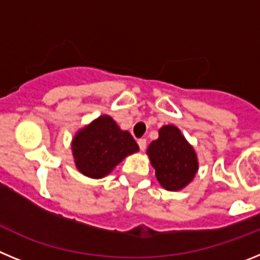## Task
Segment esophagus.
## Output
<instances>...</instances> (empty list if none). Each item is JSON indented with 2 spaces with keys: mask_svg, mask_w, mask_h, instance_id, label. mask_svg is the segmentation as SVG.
I'll return each instance as SVG.
<instances>
[{
  "mask_svg": "<svg viewBox=\"0 0 260 260\" xmlns=\"http://www.w3.org/2000/svg\"><path fill=\"white\" fill-rule=\"evenodd\" d=\"M138 144H139V148H141L142 151L146 150V147H147V141L144 139V138H141L139 141H138Z\"/></svg>",
  "mask_w": 260,
  "mask_h": 260,
  "instance_id": "esophagus-1",
  "label": "esophagus"
}]
</instances>
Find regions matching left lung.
I'll return each mask as SVG.
<instances>
[{"mask_svg": "<svg viewBox=\"0 0 260 260\" xmlns=\"http://www.w3.org/2000/svg\"><path fill=\"white\" fill-rule=\"evenodd\" d=\"M147 153L160 185L171 191L185 187L198 171L194 148L176 126L168 125L160 128L158 139L148 146Z\"/></svg>", "mask_w": 260, "mask_h": 260, "instance_id": "1", "label": "left lung"}]
</instances>
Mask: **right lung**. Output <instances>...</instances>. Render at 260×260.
Here are the masks:
<instances>
[{"label":"right lung","mask_w":260,"mask_h":260,"mask_svg":"<svg viewBox=\"0 0 260 260\" xmlns=\"http://www.w3.org/2000/svg\"><path fill=\"white\" fill-rule=\"evenodd\" d=\"M139 150L132 134L122 132L108 116L99 117L82 128L73 141V155L80 173L102 178L125 156Z\"/></svg>","instance_id":"right-lung-1"}]
</instances>
